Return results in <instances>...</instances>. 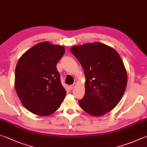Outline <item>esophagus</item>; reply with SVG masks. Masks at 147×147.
Instances as JSON below:
<instances>
[{
  "mask_svg": "<svg viewBox=\"0 0 147 147\" xmlns=\"http://www.w3.org/2000/svg\"><path fill=\"white\" fill-rule=\"evenodd\" d=\"M76 83H74V84H73V85H71L70 86H69V89H73V88L76 86Z\"/></svg>",
  "mask_w": 147,
  "mask_h": 147,
  "instance_id": "obj_1",
  "label": "esophagus"
}]
</instances>
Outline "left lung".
Returning a JSON list of instances; mask_svg holds the SVG:
<instances>
[{"label": "left lung", "instance_id": "1", "mask_svg": "<svg viewBox=\"0 0 147 147\" xmlns=\"http://www.w3.org/2000/svg\"><path fill=\"white\" fill-rule=\"evenodd\" d=\"M85 75V93L80 106L94 116L104 115L115 107L126 89L127 74L119 55L113 48L94 42L71 49Z\"/></svg>", "mask_w": 147, "mask_h": 147}]
</instances>
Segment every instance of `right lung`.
Segmentation results:
<instances>
[{
  "instance_id": "right-lung-1",
  "label": "right lung",
  "mask_w": 147,
  "mask_h": 147,
  "mask_svg": "<svg viewBox=\"0 0 147 147\" xmlns=\"http://www.w3.org/2000/svg\"><path fill=\"white\" fill-rule=\"evenodd\" d=\"M65 47L44 42L30 48L18 60L15 88L22 105L31 113L48 116L60 107L66 91L57 64Z\"/></svg>"
}]
</instances>
